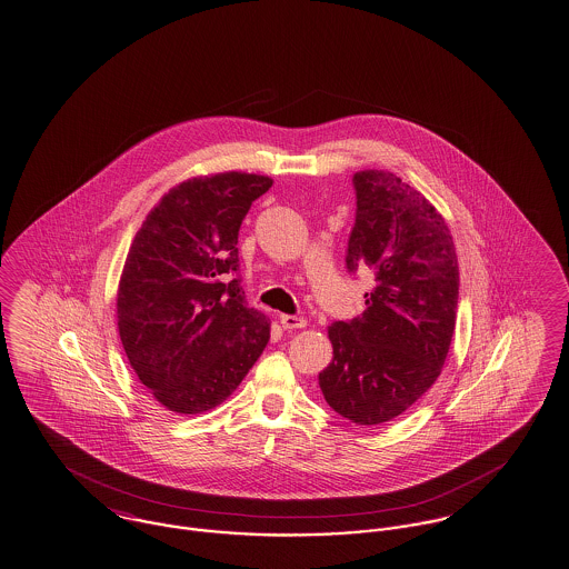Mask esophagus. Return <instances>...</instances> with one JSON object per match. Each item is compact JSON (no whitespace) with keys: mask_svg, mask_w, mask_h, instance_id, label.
I'll use <instances>...</instances> for the list:
<instances>
[{"mask_svg":"<svg viewBox=\"0 0 569 569\" xmlns=\"http://www.w3.org/2000/svg\"><path fill=\"white\" fill-rule=\"evenodd\" d=\"M280 325L284 330H295V328H303L308 325L303 318H297V316H289V313H282L280 316Z\"/></svg>","mask_w":569,"mask_h":569,"instance_id":"esophagus-1","label":"esophagus"}]
</instances>
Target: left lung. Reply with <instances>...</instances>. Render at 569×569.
Wrapping results in <instances>:
<instances>
[{
    "mask_svg": "<svg viewBox=\"0 0 569 569\" xmlns=\"http://www.w3.org/2000/svg\"><path fill=\"white\" fill-rule=\"evenodd\" d=\"M356 224L345 266L372 272L363 313L328 328L335 358L318 382L359 426L390 422L439 378L455 330L459 268L442 216L385 170L353 174Z\"/></svg>",
    "mask_w": 569,
    "mask_h": 569,
    "instance_id": "1",
    "label": "left lung"
}]
</instances>
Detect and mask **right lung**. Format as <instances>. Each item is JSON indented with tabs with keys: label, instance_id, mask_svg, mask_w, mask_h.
<instances>
[{
	"label": "right lung",
	"instance_id": "add662e5",
	"mask_svg": "<svg viewBox=\"0 0 569 569\" xmlns=\"http://www.w3.org/2000/svg\"><path fill=\"white\" fill-rule=\"evenodd\" d=\"M272 179L224 172L180 182L149 211L118 287V330L132 370L177 413L220 406L270 341L247 308L239 228Z\"/></svg>",
	"mask_w": 569,
	"mask_h": 569
}]
</instances>
